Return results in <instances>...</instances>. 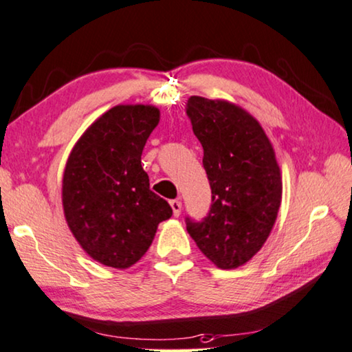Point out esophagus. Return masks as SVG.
Listing matches in <instances>:
<instances>
[{"instance_id": "esophagus-1", "label": "esophagus", "mask_w": 352, "mask_h": 352, "mask_svg": "<svg viewBox=\"0 0 352 352\" xmlns=\"http://www.w3.org/2000/svg\"><path fill=\"white\" fill-rule=\"evenodd\" d=\"M170 207H172V212H174V217H178L182 212V202L178 201V199H174V201H170Z\"/></svg>"}]
</instances>
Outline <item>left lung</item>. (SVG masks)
<instances>
[{"label":"left lung","mask_w":352,"mask_h":352,"mask_svg":"<svg viewBox=\"0 0 352 352\" xmlns=\"http://www.w3.org/2000/svg\"><path fill=\"white\" fill-rule=\"evenodd\" d=\"M186 115L212 188L207 217L186 218V230L214 265L237 269L262 248L280 210L274 146L258 120L232 102L191 96Z\"/></svg>","instance_id":"8db88e82"}]
</instances>
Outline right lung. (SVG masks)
<instances>
[{"label": "right lung", "instance_id": "obj_1", "mask_svg": "<svg viewBox=\"0 0 352 352\" xmlns=\"http://www.w3.org/2000/svg\"><path fill=\"white\" fill-rule=\"evenodd\" d=\"M160 123L153 106H115L72 148L63 175V210L71 232L102 265L128 269L150 248L167 201L150 190L140 156Z\"/></svg>", "mask_w": 352, "mask_h": 352}]
</instances>
